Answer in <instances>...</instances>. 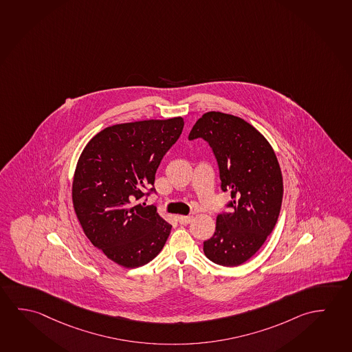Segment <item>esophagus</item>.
Returning a JSON list of instances; mask_svg holds the SVG:
<instances>
[{"instance_id": "1", "label": "esophagus", "mask_w": 352, "mask_h": 352, "mask_svg": "<svg viewBox=\"0 0 352 352\" xmlns=\"http://www.w3.org/2000/svg\"><path fill=\"white\" fill-rule=\"evenodd\" d=\"M190 220L192 218L190 217H184V215H181V217H177V221H179L181 225H187V223H190Z\"/></svg>"}]
</instances>
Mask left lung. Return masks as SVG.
<instances>
[{
  "mask_svg": "<svg viewBox=\"0 0 352 352\" xmlns=\"http://www.w3.org/2000/svg\"><path fill=\"white\" fill-rule=\"evenodd\" d=\"M201 138L217 159L223 192H230L229 212L219 214L212 239L203 242L208 259L237 267L256 254L279 218L283 176L268 140L245 120L207 112L188 140Z\"/></svg>",
  "mask_w": 352,
  "mask_h": 352,
  "instance_id": "8db88e82",
  "label": "left lung"
}]
</instances>
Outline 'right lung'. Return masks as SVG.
I'll return each instance as SVG.
<instances>
[{
    "label": "right lung",
    "mask_w": 352,
    "mask_h": 352,
    "mask_svg": "<svg viewBox=\"0 0 352 352\" xmlns=\"http://www.w3.org/2000/svg\"><path fill=\"white\" fill-rule=\"evenodd\" d=\"M184 118L121 123L102 129L79 157L72 199L84 234L112 262L138 268L160 253L171 231L154 206L162 157L184 129Z\"/></svg>",
    "instance_id": "1"
}]
</instances>
